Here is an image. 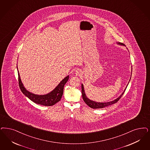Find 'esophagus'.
I'll return each mask as SVG.
<instances>
[{
	"label": "esophagus",
	"instance_id": "1",
	"mask_svg": "<svg viewBox=\"0 0 150 150\" xmlns=\"http://www.w3.org/2000/svg\"><path fill=\"white\" fill-rule=\"evenodd\" d=\"M76 74H79V72H78V71H76Z\"/></svg>",
	"mask_w": 150,
	"mask_h": 150
}]
</instances>
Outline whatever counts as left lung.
Returning a JSON list of instances; mask_svg holds the SVG:
<instances>
[{
    "mask_svg": "<svg viewBox=\"0 0 150 150\" xmlns=\"http://www.w3.org/2000/svg\"><path fill=\"white\" fill-rule=\"evenodd\" d=\"M117 43L119 44V45H125L124 44H122V43H120V42H117ZM130 79H131V78H130ZM129 83H128V84H129ZM128 84L127 85L125 89L124 90V92L121 93V95L119 96V98H117L116 99L112 101H110V102H108V103H97V102H95V101H93V100H90L89 98H87V96H86V95L85 94V93L83 85V84L82 83L81 84V92H82V96H83V100L84 102L86 103L88 106L89 107H90L91 108H93V109H102V108H103L105 107H106V106H110L111 105H112L114 103H116L119 101V100L120 99V98L122 97V95L124 94L125 90H126V88L127 87Z\"/></svg>",
    "mask_w": 150,
    "mask_h": 150,
    "instance_id": "left-lung-1",
    "label": "left lung"
}]
</instances>
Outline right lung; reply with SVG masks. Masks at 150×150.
Returning <instances> with one entry per match:
<instances>
[{"mask_svg":"<svg viewBox=\"0 0 150 150\" xmlns=\"http://www.w3.org/2000/svg\"><path fill=\"white\" fill-rule=\"evenodd\" d=\"M18 78H19V85L21 92L24 93L25 96H26V97H28L34 103L43 105V106H52L61 100L62 94H63L64 85L66 83H67L69 80V75H68L62 80V81H61V82L58 84L57 87L50 93L45 95H39L31 93L26 90V88H24L23 83L21 81V77L19 74L18 70Z\"/></svg>","mask_w":150,"mask_h":150,"instance_id":"1","label":"right lung"}]
</instances>
